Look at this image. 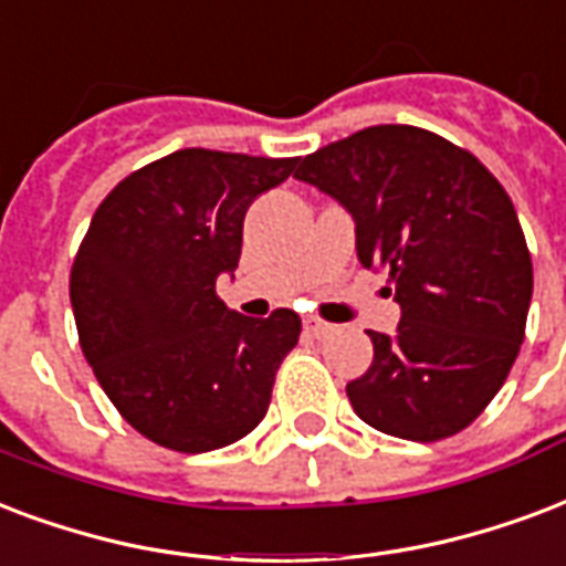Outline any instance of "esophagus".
Segmentation results:
<instances>
[{"instance_id": "34e87169", "label": "esophagus", "mask_w": 566, "mask_h": 566, "mask_svg": "<svg viewBox=\"0 0 566 566\" xmlns=\"http://www.w3.org/2000/svg\"><path fill=\"white\" fill-rule=\"evenodd\" d=\"M305 332H308V335H314V338H329L332 332H335V326H332V323H323V321H317V317H305Z\"/></svg>"}]
</instances>
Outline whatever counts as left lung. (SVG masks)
I'll use <instances>...</instances> for the list:
<instances>
[{"mask_svg": "<svg viewBox=\"0 0 566 566\" xmlns=\"http://www.w3.org/2000/svg\"><path fill=\"white\" fill-rule=\"evenodd\" d=\"M296 180L356 226L359 264L388 273L395 335L347 382L356 416L388 437L437 442L472 424L511 374L532 305V254L502 184L469 150L379 124L300 159Z\"/></svg>", "mask_w": 566, "mask_h": 566, "instance_id": "1", "label": "left lung"}]
</instances>
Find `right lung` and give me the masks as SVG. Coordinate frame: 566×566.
Here are the masks:
<instances>
[{
  "instance_id": "obj_1",
  "label": "right lung",
  "mask_w": 566,
  "mask_h": 566,
  "mask_svg": "<svg viewBox=\"0 0 566 566\" xmlns=\"http://www.w3.org/2000/svg\"><path fill=\"white\" fill-rule=\"evenodd\" d=\"M293 166L175 150L97 207L71 270L73 317L97 382L150 442L205 454L266 416L302 321L291 308L237 314L216 296V279H234L245 210Z\"/></svg>"
}]
</instances>
